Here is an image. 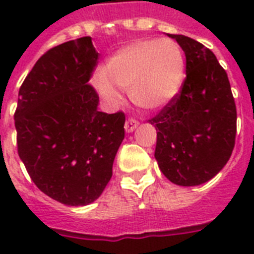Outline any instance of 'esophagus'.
<instances>
[{"instance_id": "esophagus-1", "label": "esophagus", "mask_w": 254, "mask_h": 254, "mask_svg": "<svg viewBox=\"0 0 254 254\" xmlns=\"http://www.w3.org/2000/svg\"><path fill=\"white\" fill-rule=\"evenodd\" d=\"M138 121L135 119H131V117H129V119L125 121V130L127 131V133H130V131H133L135 129V127H138Z\"/></svg>"}]
</instances>
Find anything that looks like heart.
Masks as SVG:
<instances>
[{
	"label": "heart",
	"mask_w": 254,
	"mask_h": 254,
	"mask_svg": "<svg viewBox=\"0 0 254 254\" xmlns=\"http://www.w3.org/2000/svg\"><path fill=\"white\" fill-rule=\"evenodd\" d=\"M185 57L170 39H139L119 49L104 64L96 88L109 101H119L116 88L127 89L131 101L143 109L167 104L185 80Z\"/></svg>",
	"instance_id": "heart-1"
}]
</instances>
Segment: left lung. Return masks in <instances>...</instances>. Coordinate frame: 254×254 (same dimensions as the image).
<instances>
[{"label":"left lung","instance_id":"1","mask_svg":"<svg viewBox=\"0 0 254 254\" xmlns=\"http://www.w3.org/2000/svg\"><path fill=\"white\" fill-rule=\"evenodd\" d=\"M186 55L181 91L150 119L157 129L154 157L178 186L212 179L231 158L236 139V104L215 54L192 38L169 34Z\"/></svg>","mask_w":254,"mask_h":254}]
</instances>
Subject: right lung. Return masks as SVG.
<instances>
[{
  "label": "right lung",
  "mask_w": 254,
  "mask_h": 254,
  "mask_svg": "<svg viewBox=\"0 0 254 254\" xmlns=\"http://www.w3.org/2000/svg\"><path fill=\"white\" fill-rule=\"evenodd\" d=\"M97 59L91 37L62 43L38 59L18 93L19 158L38 189L65 205L103 193L125 137L124 112L97 111L99 95L88 84Z\"/></svg>",
  "instance_id": "add662e5"
}]
</instances>
